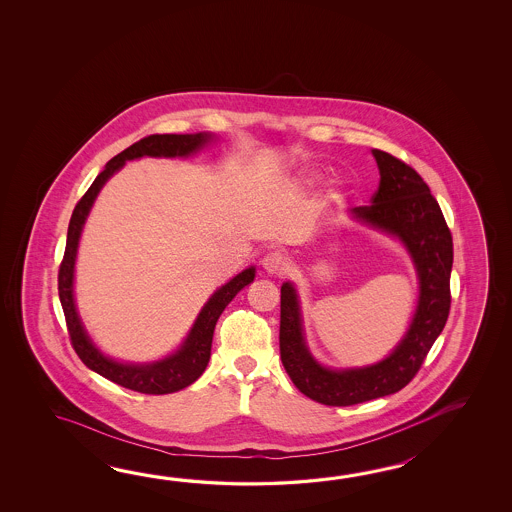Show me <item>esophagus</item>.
I'll return each mask as SVG.
<instances>
[{
  "label": "esophagus",
  "instance_id": "34e87169",
  "mask_svg": "<svg viewBox=\"0 0 512 512\" xmlns=\"http://www.w3.org/2000/svg\"><path fill=\"white\" fill-rule=\"evenodd\" d=\"M261 267L267 274L278 276V274L287 271V258L280 251L267 252L261 260Z\"/></svg>",
  "mask_w": 512,
  "mask_h": 512
}]
</instances>
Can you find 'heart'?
<instances>
[{
	"instance_id": "heart-1",
	"label": "heart",
	"mask_w": 512,
	"mask_h": 512,
	"mask_svg": "<svg viewBox=\"0 0 512 512\" xmlns=\"http://www.w3.org/2000/svg\"><path fill=\"white\" fill-rule=\"evenodd\" d=\"M320 181V174H307L305 175L304 183L305 185H315Z\"/></svg>"
}]
</instances>
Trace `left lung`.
I'll return each instance as SVG.
<instances>
[{"instance_id": "left-lung-1", "label": "left lung", "mask_w": 512, "mask_h": 512, "mask_svg": "<svg viewBox=\"0 0 512 512\" xmlns=\"http://www.w3.org/2000/svg\"><path fill=\"white\" fill-rule=\"evenodd\" d=\"M381 183L368 207L349 208L366 227L401 241L414 263L419 300L404 337L386 359L362 368H327L305 344L300 298L291 282L282 285L280 355L287 375L316 403L351 406L403 390L421 368L450 311L452 234L423 177L390 153L371 150Z\"/></svg>"}]
</instances>
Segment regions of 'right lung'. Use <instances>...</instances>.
Wrapping results in <instances>:
<instances>
[{
    "label": "right lung",
    "mask_w": 512,
    "mask_h": 512,
    "mask_svg": "<svg viewBox=\"0 0 512 512\" xmlns=\"http://www.w3.org/2000/svg\"><path fill=\"white\" fill-rule=\"evenodd\" d=\"M214 139L210 133H194V135H150L139 142L131 144L124 152L115 155L106 168L97 175L93 185L89 186L86 194L78 201L73 210V216L67 229L66 252L64 260L58 272V294L62 309L66 315L67 331L71 337V344L77 351L80 360L86 364L89 370L106 377L108 381L115 382L133 392L148 393V395H164L174 393L196 382L207 368L210 360V348L214 327L219 315L225 311V307L232 302V298L240 293L243 287L254 282L256 269L249 267L234 276L230 282L221 285L216 293L208 298L203 305L201 313L197 315L194 326L186 335L185 342L174 351L172 355L155 362L133 364V362H119L104 355L93 344V340L87 335L86 327L78 316L77 304H75V263H77L78 241L82 236V229L86 223L91 207L97 199L98 192L106 185L109 177L117 174L126 161L141 159V157H188L192 153L199 152L203 146Z\"/></svg>",
    "instance_id": "1"
}]
</instances>
